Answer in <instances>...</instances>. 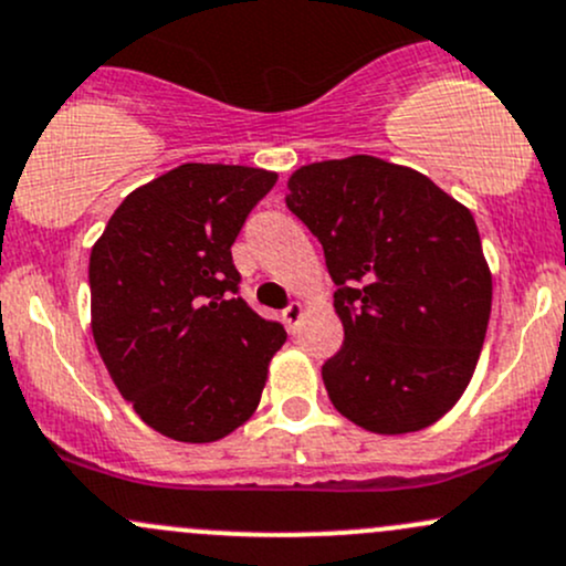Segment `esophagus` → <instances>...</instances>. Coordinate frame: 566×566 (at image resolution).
Returning a JSON list of instances; mask_svg holds the SVG:
<instances>
[{"label":"esophagus","instance_id":"obj_1","mask_svg":"<svg viewBox=\"0 0 566 566\" xmlns=\"http://www.w3.org/2000/svg\"><path fill=\"white\" fill-rule=\"evenodd\" d=\"M303 314H306V306H303V303H290V306L282 312V317H284V323H287V328L295 331L303 319Z\"/></svg>","mask_w":566,"mask_h":566}]
</instances>
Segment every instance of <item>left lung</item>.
I'll return each mask as SVG.
<instances>
[{
	"label": "left lung",
	"mask_w": 566,
	"mask_h": 566,
	"mask_svg": "<svg viewBox=\"0 0 566 566\" xmlns=\"http://www.w3.org/2000/svg\"><path fill=\"white\" fill-rule=\"evenodd\" d=\"M287 189L338 284L344 347L323 366L333 407L388 437L437 423L467 390L491 317L472 211L418 170L368 154L303 165Z\"/></svg>",
	"instance_id": "left-lung-1"
}]
</instances>
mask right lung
<instances>
[{"mask_svg": "<svg viewBox=\"0 0 566 566\" xmlns=\"http://www.w3.org/2000/svg\"><path fill=\"white\" fill-rule=\"evenodd\" d=\"M276 174L187 163L129 192L88 258L92 333L138 418L206 444L247 423L287 333L238 298L235 235Z\"/></svg>", "mask_w": 566, "mask_h": 566, "instance_id": "right-lung-1", "label": "right lung"}]
</instances>
